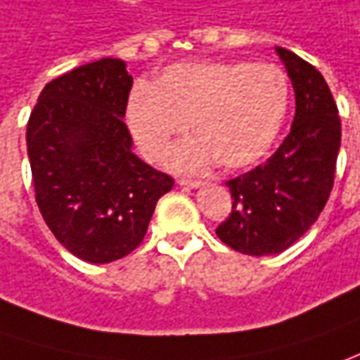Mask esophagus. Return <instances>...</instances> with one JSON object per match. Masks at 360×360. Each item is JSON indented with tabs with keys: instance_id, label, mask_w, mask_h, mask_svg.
Instances as JSON below:
<instances>
[{
	"instance_id": "1",
	"label": "esophagus",
	"mask_w": 360,
	"mask_h": 360,
	"mask_svg": "<svg viewBox=\"0 0 360 360\" xmlns=\"http://www.w3.org/2000/svg\"><path fill=\"white\" fill-rule=\"evenodd\" d=\"M179 185L181 187H191V189H197L202 185V181L199 179H179Z\"/></svg>"
}]
</instances>
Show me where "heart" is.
<instances>
[{
  "label": "heart",
  "instance_id": "b5f03b06",
  "mask_svg": "<svg viewBox=\"0 0 360 360\" xmlns=\"http://www.w3.org/2000/svg\"><path fill=\"white\" fill-rule=\"evenodd\" d=\"M288 104L290 84L276 65L181 63L165 68L153 86L131 90L126 122L146 160H161L191 124L199 139L171 151L167 163L173 169L199 171L214 160L224 169H242L270 151Z\"/></svg>",
  "mask_w": 360,
  "mask_h": 360
}]
</instances>
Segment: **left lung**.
Here are the masks:
<instances>
[{
    "instance_id": "left-lung-1",
    "label": "left lung",
    "mask_w": 360,
    "mask_h": 360,
    "mask_svg": "<svg viewBox=\"0 0 360 360\" xmlns=\"http://www.w3.org/2000/svg\"><path fill=\"white\" fill-rule=\"evenodd\" d=\"M292 78L295 116L270 160L226 181L232 211L217 236L232 250L270 256L311 229L331 195L341 118L321 72L295 53L276 46Z\"/></svg>"
}]
</instances>
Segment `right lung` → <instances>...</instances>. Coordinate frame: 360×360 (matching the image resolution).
Returning <instances> with one entry per match:
<instances>
[{
  "label": "right lung",
  "mask_w": 360,
  "mask_h": 360,
  "mask_svg": "<svg viewBox=\"0 0 360 360\" xmlns=\"http://www.w3.org/2000/svg\"><path fill=\"white\" fill-rule=\"evenodd\" d=\"M134 80L100 58L51 80L27 122L35 200L65 248L90 264L136 250L173 177L131 151L124 124Z\"/></svg>",
  "instance_id": "1"
}]
</instances>
